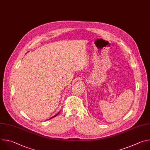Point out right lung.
Returning a JSON list of instances; mask_svg holds the SVG:
<instances>
[{
	"label": "right lung",
	"mask_w": 150,
	"mask_h": 150,
	"mask_svg": "<svg viewBox=\"0 0 150 150\" xmlns=\"http://www.w3.org/2000/svg\"><path fill=\"white\" fill-rule=\"evenodd\" d=\"M58 113H59V112H58ZM58 113H57V114H56V115H54V116H52V117H51V118H52V117H55V116H57V115H58ZM51 118H50V119H51Z\"/></svg>",
	"instance_id": "1"
}]
</instances>
